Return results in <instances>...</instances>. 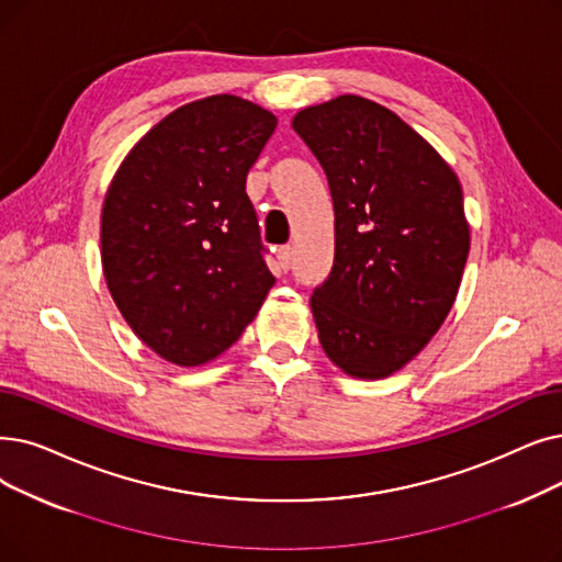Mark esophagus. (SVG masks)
Returning a JSON list of instances; mask_svg holds the SVG:
<instances>
[{
  "instance_id": "34e87169",
  "label": "esophagus",
  "mask_w": 562,
  "mask_h": 562,
  "mask_svg": "<svg viewBox=\"0 0 562 562\" xmlns=\"http://www.w3.org/2000/svg\"><path fill=\"white\" fill-rule=\"evenodd\" d=\"M291 259H294V252H291V246H282L278 252V261L282 271H289L291 268Z\"/></svg>"
}]
</instances>
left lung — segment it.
Returning <instances> with one entry per match:
<instances>
[{
	"instance_id": "left-lung-1",
	"label": "left lung",
	"mask_w": 562,
	"mask_h": 562,
	"mask_svg": "<svg viewBox=\"0 0 562 562\" xmlns=\"http://www.w3.org/2000/svg\"><path fill=\"white\" fill-rule=\"evenodd\" d=\"M322 162L335 209V259L312 291L326 356L358 379L416 358L457 299L471 234L450 165L387 108L337 99L291 121Z\"/></svg>"
}]
</instances>
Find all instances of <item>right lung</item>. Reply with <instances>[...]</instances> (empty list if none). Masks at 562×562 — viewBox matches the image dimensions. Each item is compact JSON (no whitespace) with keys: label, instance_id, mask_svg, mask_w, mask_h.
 <instances>
[{"label":"right lung","instance_id":"add662e5","mask_svg":"<svg viewBox=\"0 0 562 562\" xmlns=\"http://www.w3.org/2000/svg\"><path fill=\"white\" fill-rule=\"evenodd\" d=\"M276 126L250 101L209 95L146 133L108 188L110 294L144 345L181 368L227 351L276 284L246 192Z\"/></svg>","mask_w":562,"mask_h":562}]
</instances>
